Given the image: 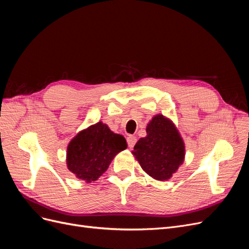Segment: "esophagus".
<instances>
[{"label": "esophagus", "mask_w": 249, "mask_h": 249, "mask_svg": "<svg viewBox=\"0 0 249 249\" xmlns=\"http://www.w3.org/2000/svg\"><path fill=\"white\" fill-rule=\"evenodd\" d=\"M126 141H127V144H129V147L133 148L134 145H135V143H136V141H137V138L135 136H132V135H131V136L126 138Z\"/></svg>", "instance_id": "obj_1"}]
</instances>
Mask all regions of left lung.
<instances>
[{
  "label": "left lung",
  "instance_id": "left-lung-1",
  "mask_svg": "<svg viewBox=\"0 0 249 249\" xmlns=\"http://www.w3.org/2000/svg\"><path fill=\"white\" fill-rule=\"evenodd\" d=\"M132 154L141 168L157 180H168L185 161L186 147L177 125L163 114H157L146 125Z\"/></svg>",
  "mask_w": 249,
  "mask_h": 249
}]
</instances>
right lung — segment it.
Instances as JSON below:
<instances>
[{
	"instance_id": "obj_1",
	"label": "right lung",
	"mask_w": 249,
	"mask_h": 249,
	"mask_svg": "<svg viewBox=\"0 0 249 249\" xmlns=\"http://www.w3.org/2000/svg\"><path fill=\"white\" fill-rule=\"evenodd\" d=\"M127 147L123 135L102 122L80 131L69 143L66 165L77 178L91 183L106 171L114 157Z\"/></svg>"
}]
</instances>
